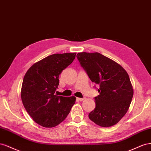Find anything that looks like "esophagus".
I'll use <instances>...</instances> for the list:
<instances>
[{"mask_svg": "<svg viewBox=\"0 0 151 151\" xmlns=\"http://www.w3.org/2000/svg\"><path fill=\"white\" fill-rule=\"evenodd\" d=\"M85 97H83V98H79V97H77L76 98V99L78 100V101H83V100H85Z\"/></svg>", "mask_w": 151, "mask_h": 151, "instance_id": "1", "label": "esophagus"}]
</instances>
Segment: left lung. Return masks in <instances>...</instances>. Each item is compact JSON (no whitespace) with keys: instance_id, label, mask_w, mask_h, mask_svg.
I'll return each mask as SVG.
<instances>
[{"instance_id":"obj_1","label":"left lung","mask_w":151,"mask_h":151,"mask_svg":"<svg viewBox=\"0 0 151 151\" xmlns=\"http://www.w3.org/2000/svg\"><path fill=\"white\" fill-rule=\"evenodd\" d=\"M76 58L90 80L99 86L96 107L88 114L90 119L102 127L114 125L127 113L133 96L127 72L99 52H79Z\"/></svg>"}]
</instances>
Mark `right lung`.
<instances>
[{
    "mask_svg": "<svg viewBox=\"0 0 151 151\" xmlns=\"http://www.w3.org/2000/svg\"><path fill=\"white\" fill-rule=\"evenodd\" d=\"M76 52L54 54L36 63L24 76L21 97L24 108L37 124L45 128L58 125L66 119L76 97L58 96L59 76L72 63Z\"/></svg>",
    "mask_w": 151,
    "mask_h": 151,
    "instance_id": "add662e5",
    "label": "right lung"
}]
</instances>
